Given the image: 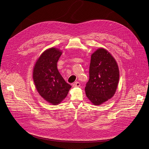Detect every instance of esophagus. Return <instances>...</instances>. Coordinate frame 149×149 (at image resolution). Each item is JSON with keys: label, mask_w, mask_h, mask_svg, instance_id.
Segmentation results:
<instances>
[{"label": "esophagus", "mask_w": 149, "mask_h": 149, "mask_svg": "<svg viewBox=\"0 0 149 149\" xmlns=\"http://www.w3.org/2000/svg\"><path fill=\"white\" fill-rule=\"evenodd\" d=\"M73 87H79L80 86V83L79 82V81H76L75 83H74L73 84H72Z\"/></svg>", "instance_id": "34e87169"}]
</instances>
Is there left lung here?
Returning <instances> with one entry per match:
<instances>
[{
	"label": "left lung",
	"instance_id": "1",
	"mask_svg": "<svg viewBox=\"0 0 149 149\" xmlns=\"http://www.w3.org/2000/svg\"><path fill=\"white\" fill-rule=\"evenodd\" d=\"M119 79L115 59L106 49H98L91 56L89 80L85 87L86 96L94 105L102 104L115 94Z\"/></svg>",
	"mask_w": 149,
	"mask_h": 149
}]
</instances>
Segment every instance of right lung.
<instances>
[{
    "instance_id": "obj_1",
    "label": "right lung",
    "mask_w": 149,
    "mask_h": 149,
    "mask_svg": "<svg viewBox=\"0 0 149 149\" xmlns=\"http://www.w3.org/2000/svg\"><path fill=\"white\" fill-rule=\"evenodd\" d=\"M62 52L56 48L44 51L37 61L33 77L40 95L52 105L59 104L67 96L72 86L67 83L57 68Z\"/></svg>"
}]
</instances>
